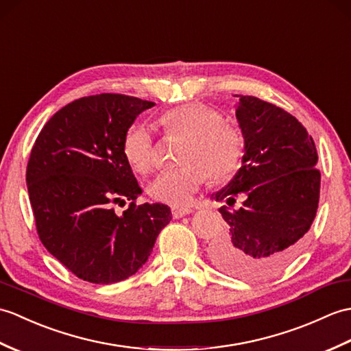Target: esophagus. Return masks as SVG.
Segmentation results:
<instances>
[{"instance_id":"obj_1","label":"esophagus","mask_w":351,"mask_h":351,"mask_svg":"<svg viewBox=\"0 0 351 351\" xmlns=\"http://www.w3.org/2000/svg\"><path fill=\"white\" fill-rule=\"evenodd\" d=\"M191 213L190 208H172V215L173 218H182L185 215H189Z\"/></svg>"}]
</instances>
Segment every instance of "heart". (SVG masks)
I'll return each mask as SVG.
<instances>
[{
	"label": "heart",
	"mask_w": 351,
	"mask_h": 351,
	"mask_svg": "<svg viewBox=\"0 0 351 351\" xmlns=\"http://www.w3.org/2000/svg\"><path fill=\"white\" fill-rule=\"evenodd\" d=\"M160 122L169 137L184 143L178 161L181 167L162 170L148 185L154 200L184 206L208 176L213 182L227 181L239 166L242 137L232 122L205 104H184L165 112ZM122 154L137 173H146L154 165L151 130L143 124L130 127L122 138Z\"/></svg>",
	"instance_id": "1"
}]
</instances>
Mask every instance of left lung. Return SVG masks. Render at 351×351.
Masks as SVG:
<instances>
[{
	"label": "left lung",
	"mask_w": 351,
	"mask_h": 351,
	"mask_svg": "<svg viewBox=\"0 0 351 351\" xmlns=\"http://www.w3.org/2000/svg\"><path fill=\"white\" fill-rule=\"evenodd\" d=\"M236 119L243 136L238 173L214 199L242 208H219L229 234L210 248L223 272L265 280L296 257L311 227L320 197L317 149L306 128L289 112L251 95H236Z\"/></svg>",
	"instance_id": "left-lung-1"
}]
</instances>
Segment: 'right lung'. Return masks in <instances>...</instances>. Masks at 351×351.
<instances>
[{"label":"right lung","instance_id":"add662e5","mask_svg":"<svg viewBox=\"0 0 351 351\" xmlns=\"http://www.w3.org/2000/svg\"><path fill=\"white\" fill-rule=\"evenodd\" d=\"M154 104L122 94L82 97L56 112L32 146L27 185L38 238L80 280H127L172 219L162 203L136 205L142 189L122 154L125 132ZM125 199L130 206L117 215L111 205Z\"/></svg>","mask_w":351,"mask_h":351}]
</instances>
